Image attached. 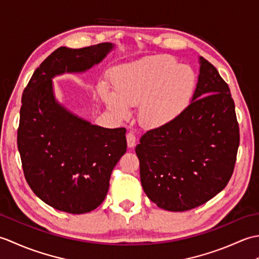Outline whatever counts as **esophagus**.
Listing matches in <instances>:
<instances>
[{"label": "esophagus", "instance_id": "34e87169", "mask_svg": "<svg viewBox=\"0 0 259 259\" xmlns=\"http://www.w3.org/2000/svg\"><path fill=\"white\" fill-rule=\"evenodd\" d=\"M126 145L129 148H134L136 146V136L134 133L126 134Z\"/></svg>", "mask_w": 259, "mask_h": 259}]
</instances>
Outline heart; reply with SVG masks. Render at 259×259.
Masks as SVG:
<instances>
[{
	"label": "heart",
	"mask_w": 259,
	"mask_h": 259,
	"mask_svg": "<svg viewBox=\"0 0 259 259\" xmlns=\"http://www.w3.org/2000/svg\"><path fill=\"white\" fill-rule=\"evenodd\" d=\"M113 89L106 82L98 87L107 108L118 119L138 106V119L147 129H161L175 122L188 108L197 79L191 68L170 56L144 58L114 68L110 73Z\"/></svg>",
	"instance_id": "1"
}]
</instances>
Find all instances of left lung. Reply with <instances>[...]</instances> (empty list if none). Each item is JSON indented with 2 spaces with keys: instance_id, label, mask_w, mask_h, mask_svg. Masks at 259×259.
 <instances>
[{
  "instance_id": "left-lung-1",
  "label": "left lung",
  "mask_w": 259,
  "mask_h": 259,
  "mask_svg": "<svg viewBox=\"0 0 259 259\" xmlns=\"http://www.w3.org/2000/svg\"><path fill=\"white\" fill-rule=\"evenodd\" d=\"M190 104L164 128L149 130L136 147L146 195L169 211H186L210 200L232 177L239 128L229 87L199 57Z\"/></svg>"
}]
</instances>
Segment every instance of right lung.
Listing matches in <instances>:
<instances>
[{
	"label": "right lung",
	"instance_id": "add662e5",
	"mask_svg": "<svg viewBox=\"0 0 259 259\" xmlns=\"http://www.w3.org/2000/svg\"><path fill=\"white\" fill-rule=\"evenodd\" d=\"M113 43L52 52L24 89L18 148L27 184L49 206L85 213L100 206L115 164L126 151L125 129L92 124L60 102L53 79L101 63Z\"/></svg>",
	"mask_w": 259,
	"mask_h": 259
}]
</instances>
